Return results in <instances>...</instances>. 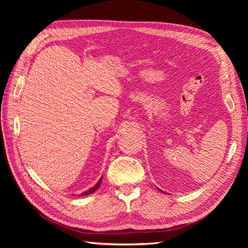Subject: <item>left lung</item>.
Wrapping results in <instances>:
<instances>
[{
	"instance_id": "8db88e82",
	"label": "left lung",
	"mask_w": 248,
	"mask_h": 248,
	"mask_svg": "<svg viewBox=\"0 0 248 248\" xmlns=\"http://www.w3.org/2000/svg\"><path fill=\"white\" fill-rule=\"evenodd\" d=\"M159 190H160V189H159Z\"/></svg>"
}]
</instances>
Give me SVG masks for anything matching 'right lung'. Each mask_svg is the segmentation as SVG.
Listing matches in <instances>:
<instances>
[{
    "mask_svg": "<svg viewBox=\"0 0 248 248\" xmlns=\"http://www.w3.org/2000/svg\"><path fill=\"white\" fill-rule=\"evenodd\" d=\"M101 182H102V177L100 178V180H99V181L96 183V185L92 187V188H90L89 190H87V191H85V192H82L81 194H79V196H80V197H82V196H89V194H91V193H93L94 191H96L97 189H98V187L100 186Z\"/></svg>",
    "mask_w": 248,
    "mask_h": 248,
    "instance_id": "1",
    "label": "right lung"
}]
</instances>
